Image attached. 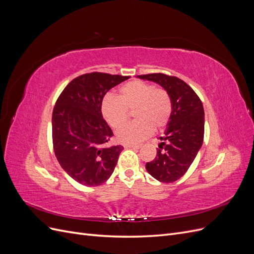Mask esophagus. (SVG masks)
<instances>
[{
	"label": "esophagus",
	"mask_w": 254,
	"mask_h": 254,
	"mask_svg": "<svg viewBox=\"0 0 254 254\" xmlns=\"http://www.w3.org/2000/svg\"><path fill=\"white\" fill-rule=\"evenodd\" d=\"M141 147L140 145H124V148L126 149H139Z\"/></svg>",
	"instance_id": "obj_1"
}]
</instances>
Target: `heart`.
Returning <instances> with one entry per match:
<instances>
[{
    "label": "heart",
    "instance_id": "1",
    "mask_svg": "<svg viewBox=\"0 0 254 254\" xmlns=\"http://www.w3.org/2000/svg\"><path fill=\"white\" fill-rule=\"evenodd\" d=\"M128 110H133L135 122L122 126L117 131V140L126 145H134L148 137L153 128H163L171 118L172 101L164 89L156 88L141 80L124 84L119 97L107 94L102 101L101 110L105 121L112 128H118L127 120Z\"/></svg>",
    "mask_w": 254,
    "mask_h": 254
}]
</instances>
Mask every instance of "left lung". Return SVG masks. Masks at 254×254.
<instances>
[{"label":"left lung","mask_w":254,"mask_h":254,"mask_svg":"<svg viewBox=\"0 0 254 254\" xmlns=\"http://www.w3.org/2000/svg\"><path fill=\"white\" fill-rule=\"evenodd\" d=\"M137 78L160 84L171 96L172 113L157 156L146 171L160 182L177 181L187 173L203 143L204 111L200 99L183 80L156 73Z\"/></svg>","instance_id":"1"}]
</instances>
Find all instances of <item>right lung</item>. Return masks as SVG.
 Segmentation results:
<instances>
[{"label": "right lung", "mask_w": 254, "mask_h": 254, "mask_svg": "<svg viewBox=\"0 0 254 254\" xmlns=\"http://www.w3.org/2000/svg\"><path fill=\"white\" fill-rule=\"evenodd\" d=\"M128 76L90 73L73 79L53 110V145L64 171L86 187H97L112 175L121 145L108 146L113 135L101 105L107 92Z\"/></svg>", "instance_id": "1"}]
</instances>
